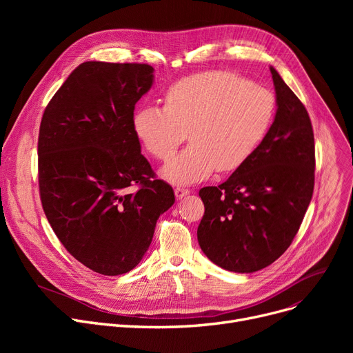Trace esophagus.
I'll return each mask as SVG.
<instances>
[{"mask_svg":"<svg viewBox=\"0 0 353 353\" xmlns=\"http://www.w3.org/2000/svg\"><path fill=\"white\" fill-rule=\"evenodd\" d=\"M190 193L189 189H184V188H176L174 189V194L177 199H183L184 196H188Z\"/></svg>","mask_w":353,"mask_h":353,"instance_id":"esophagus-1","label":"esophagus"}]
</instances>
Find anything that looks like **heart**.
Masks as SVG:
<instances>
[{"label": "heart", "instance_id": "obj_1", "mask_svg": "<svg viewBox=\"0 0 353 353\" xmlns=\"http://www.w3.org/2000/svg\"><path fill=\"white\" fill-rule=\"evenodd\" d=\"M276 113L273 92L228 71L183 79L165 92L164 107L143 105L133 117L148 154L169 160L186 139L190 145L164 165L161 176L190 184L239 169L266 137Z\"/></svg>", "mask_w": 353, "mask_h": 353}]
</instances>
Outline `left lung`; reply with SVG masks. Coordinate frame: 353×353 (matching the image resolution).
Wrapping results in <instances>:
<instances>
[{
    "label": "left lung",
    "mask_w": 353,
    "mask_h": 353,
    "mask_svg": "<svg viewBox=\"0 0 353 353\" xmlns=\"http://www.w3.org/2000/svg\"><path fill=\"white\" fill-rule=\"evenodd\" d=\"M276 116L254 153L220 186L199 192V245L217 266L252 273L290 246L313 194L314 139L302 101L270 67Z\"/></svg>",
    "instance_id": "8db88e82"
}]
</instances>
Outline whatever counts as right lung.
Masks as SVG:
<instances>
[{"mask_svg": "<svg viewBox=\"0 0 353 353\" xmlns=\"http://www.w3.org/2000/svg\"><path fill=\"white\" fill-rule=\"evenodd\" d=\"M153 72L148 64L85 61L55 92L40 125L44 213L67 252L105 276L140 263L157 219L174 203L133 127L134 105L152 88ZM133 183L138 192L130 194Z\"/></svg>", "mask_w": 353, "mask_h": 353, "instance_id": "right-lung-1", "label": "right lung"}]
</instances>
